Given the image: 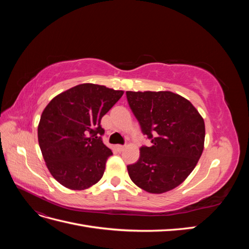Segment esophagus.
<instances>
[{"instance_id": "1", "label": "esophagus", "mask_w": 249, "mask_h": 249, "mask_svg": "<svg viewBox=\"0 0 249 249\" xmlns=\"http://www.w3.org/2000/svg\"><path fill=\"white\" fill-rule=\"evenodd\" d=\"M116 147H117V149H118V152H123V150H124V147H125V145H120V144H119V145H117Z\"/></svg>"}]
</instances>
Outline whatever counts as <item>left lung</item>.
<instances>
[{"mask_svg": "<svg viewBox=\"0 0 249 249\" xmlns=\"http://www.w3.org/2000/svg\"><path fill=\"white\" fill-rule=\"evenodd\" d=\"M129 106L152 145L127 165L133 183L149 193L175 189L190 175L205 143V122L193 105L171 91H126Z\"/></svg>", "mask_w": 249, "mask_h": 249, "instance_id": "obj_1", "label": "left lung"}]
</instances>
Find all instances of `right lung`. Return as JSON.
Segmentation results:
<instances>
[{
  "instance_id": "add662e5",
  "label": "right lung",
  "mask_w": 249,
  "mask_h": 249,
  "mask_svg": "<svg viewBox=\"0 0 249 249\" xmlns=\"http://www.w3.org/2000/svg\"><path fill=\"white\" fill-rule=\"evenodd\" d=\"M123 94V90L85 83L48 104L38 124V142L57 182L84 190L102 178L112 152L103 143L101 120Z\"/></svg>"
}]
</instances>
